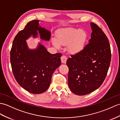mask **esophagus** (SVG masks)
Listing matches in <instances>:
<instances>
[{"instance_id":"1","label":"esophagus","mask_w":120,"mask_h":120,"mask_svg":"<svg viewBox=\"0 0 120 120\" xmlns=\"http://www.w3.org/2000/svg\"><path fill=\"white\" fill-rule=\"evenodd\" d=\"M67 59H68V58H67L66 56L63 55V56H62V57H61V62H62V63H66Z\"/></svg>"}]
</instances>
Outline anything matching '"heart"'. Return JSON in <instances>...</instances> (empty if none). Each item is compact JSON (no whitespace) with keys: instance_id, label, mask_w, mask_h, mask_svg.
I'll list each match as a JSON object with an SVG mask.
<instances>
[{"instance_id":"b5f03b06","label":"heart","mask_w":120,"mask_h":120,"mask_svg":"<svg viewBox=\"0 0 120 120\" xmlns=\"http://www.w3.org/2000/svg\"><path fill=\"white\" fill-rule=\"evenodd\" d=\"M86 38V33L83 30L68 28L60 30L57 34V41L52 40L54 45L59 48L61 45H68V51L71 54L78 53L84 46Z\"/></svg>"}]
</instances>
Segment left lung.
<instances>
[{
    "label": "left lung",
    "mask_w": 120,
    "mask_h": 120,
    "mask_svg": "<svg viewBox=\"0 0 120 120\" xmlns=\"http://www.w3.org/2000/svg\"><path fill=\"white\" fill-rule=\"evenodd\" d=\"M91 39L78 53L66 61L69 68L68 84L75 94L83 96L98 89L105 79L111 61L110 46L107 36L91 22Z\"/></svg>",
    "instance_id": "left-lung-1"
}]
</instances>
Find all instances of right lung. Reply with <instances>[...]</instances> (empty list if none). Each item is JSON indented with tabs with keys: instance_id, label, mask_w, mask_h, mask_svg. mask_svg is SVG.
<instances>
[{
	"instance_id": "1",
	"label": "right lung",
	"mask_w": 120,
	"mask_h": 120,
	"mask_svg": "<svg viewBox=\"0 0 120 120\" xmlns=\"http://www.w3.org/2000/svg\"><path fill=\"white\" fill-rule=\"evenodd\" d=\"M37 30L41 39L49 40L51 33L39 26V20L29 22L23 30L19 32L13 42L10 52L12 71L17 82L30 93L39 94L48 89L54 71L61 64V53L51 54L41 44L36 49L30 50L26 40Z\"/></svg>"
}]
</instances>
